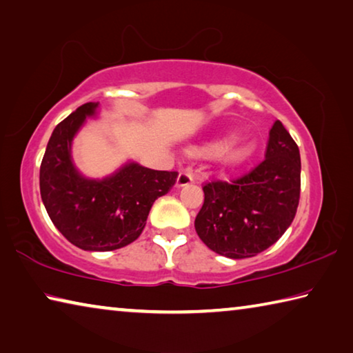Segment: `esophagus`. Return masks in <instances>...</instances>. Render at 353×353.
<instances>
[{"instance_id": "34e87169", "label": "esophagus", "mask_w": 353, "mask_h": 353, "mask_svg": "<svg viewBox=\"0 0 353 353\" xmlns=\"http://www.w3.org/2000/svg\"><path fill=\"white\" fill-rule=\"evenodd\" d=\"M193 176L190 174V172H187V171H181L179 172V177H177V187L181 188V187H187V185H190V183H193Z\"/></svg>"}]
</instances>
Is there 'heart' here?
I'll use <instances>...</instances> for the list:
<instances>
[{
	"instance_id": "1",
	"label": "heart",
	"mask_w": 353,
	"mask_h": 353,
	"mask_svg": "<svg viewBox=\"0 0 353 353\" xmlns=\"http://www.w3.org/2000/svg\"><path fill=\"white\" fill-rule=\"evenodd\" d=\"M232 139H234V134H229V135L223 137V139H218L214 141L207 143V145H204V146L193 149V154L194 155H214V154L223 151V149H225V146L229 145ZM250 152H252V145H250V143H241V145H238L227 151L225 157H224V163L225 165H238L240 162H243L244 159H248Z\"/></svg>"
}]
</instances>
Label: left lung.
Wrapping results in <instances>:
<instances>
[{
	"mask_svg": "<svg viewBox=\"0 0 353 353\" xmlns=\"http://www.w3.org/2000/svg\"><path fill=\"white\" fill-rule=\"evenodd\" d=\"M204 204L194 229L207 248L229 259H249L272 246L296 216L301 154L282 121L270 130L265 159L232 181L202 183Z\"/></svg>",
	"mask_w": 353,
	"mask_h": 353,
	"instance_id": "left-lung-1",
	"label": "left lung"
}]
</instances>
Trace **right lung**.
<instances>
[{
  "instance_id": "right-lung-1",
  "label": "right lung",
  "mask_w": 353,
  "mask_h": 353,
  "mask_svg": "<svg viewBox=\"0 0 353 353\" xmlns=\"http://www.w3.org/2000/svg\"><path fill=\"white\" fill-rule=\"evenodd\" d=\"M98 104L87 103L56 126L40 165V194L52 224L83 250L107 252L134 243L155 199L168 193L177 171L126 165L104 181H88L71 163V140Z\"/></svg>"
}]
</instances>
